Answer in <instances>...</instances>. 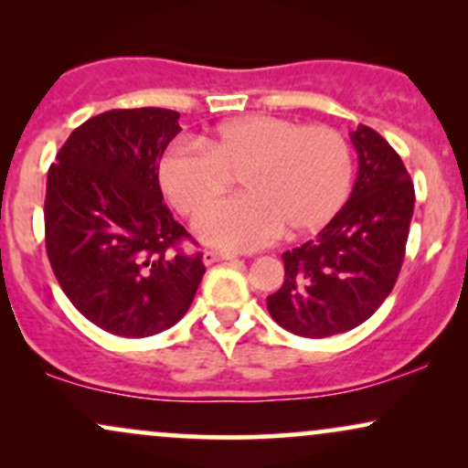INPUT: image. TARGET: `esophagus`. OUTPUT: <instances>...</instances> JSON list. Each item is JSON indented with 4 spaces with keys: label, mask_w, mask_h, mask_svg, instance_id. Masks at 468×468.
I'll return each instance as SVG.
<instances>
[{
    "label": "esophagus",
    "mask_w": 468,
    "mask_h": 468,
    "mask_svg": "<svg viewBox=\"0 0 468 468\" xmlns=\"http://www.w3.org/2000/svg\"><path fill=\"white\" fill-rule=\"evenodd\" d=\"M202 260H204V264L211 266V264H218V261L238 260V255H235V252H227V250H204Z\"/></svg>",
    "instance_id": "esophagus-1"
}]
</instances>
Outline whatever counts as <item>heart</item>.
Here are the masks:
<instances>
[{
  "label": "heart",
  "instance_id": "obj_1",
  "mask_svg": "<svg viewBox=\"0 0 468 468\" xmlns=\"http://www.w3.org/2000/svg\"><path fill=\"white\" fill-rule=\"evenodd\" d=\"M238 175L242 193L197 219L208 246L249 250L279 230H314L350 191L352 152L336 130L279 116L233 118L197 144H176L160 160V185L185 216H200Z\"/></svg>",
  "mask_w": 468,
  "mask_h": 468
}]
</instances>
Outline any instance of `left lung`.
Here are the masks:
<instances>
[{"mask_svg": "<svg viewBox=\"0 0 468 468\" xmlns=\"http://www.w3.org/2000/svg\"><path fill=\"white\" fill-rule=\"evenodd\" d=\"M350 138L358 154L350 200L314 239L283 252V286L268 297L272 319L299 336H335L367 321L405 260L416 202L410 174L372 127Z\"/></svg>", "mask_w": 468, "mask_h": 468, "instance_id": "obj_1", "label": "left lung"}]
</instances>
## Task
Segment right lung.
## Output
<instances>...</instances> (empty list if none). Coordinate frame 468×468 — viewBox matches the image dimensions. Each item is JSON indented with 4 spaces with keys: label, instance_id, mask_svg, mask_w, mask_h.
<instances>
[{
    "label": "right lung",
    "instance_id": "right-lung-1",
    "mask_svg": "<svg viewBox=\"0 0 468 468\" xmlns=\"http://www.w3.org/2000/svg\"><path fill=\"white\" fill-rule=\"evenodd\" d=\"M163 107L110 110L69 133L48 169L46 250L74 308L118 336H152L185 316L200 286L197 241L163 202L158 166L180 132Z\"/></svg>",
    "mask_w": 468,
    "mask_h": 468
}]
</instances>
